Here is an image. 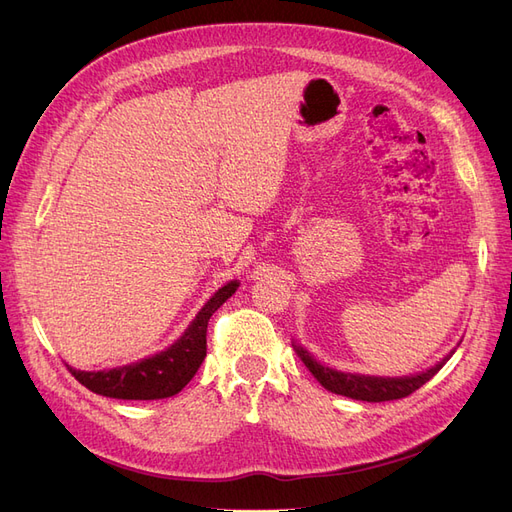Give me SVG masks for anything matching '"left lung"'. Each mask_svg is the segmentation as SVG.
<instances>
[{
  "instance_id": "left-lung-1",
  "label": "left lung",
  "mask_w": 512,
  "mask_h": 512,
  "mask_svg": "<svg viewBox=\"0 0 512 512\" xmlns=\"http://www.w3.org/2000/svg\"><path fill=\"white\" fill-rule=\"evenodd\" d=\"M294 352L301 356V361L307 365L309 371H312L314 378L331 393L344 395L350 399H361V401H393V399L408 397L416 389H421L425 382H429L433 376L438 374L442 365L451 359L455 350L436 367L423 371V374L406 376V378H374V376L342 374V371H335L331 367L320 365L316 359H312V354L303 350L301 346H294Z\"/></svg>"
}]
</instances>
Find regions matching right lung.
Masks as SVG:
<instances>
[{
	"label": "right lung",
	"instance_id": "add662e5",
	"mask_svg": "<svg viewBox=\"0 0 512 512\" xmlns=\"http://www.w3.org/2000/svg\"><path fill=\"white\" fill-rule=\"evenodd\" d=\"M237 282L220 288L207 305L200 309L194 322L181 339L151 359L132 365L115 367L108 371H79L72 369V376L89 391L113 399H164L177 395L198 371L207 356V324L228 297L237 290Z\"/></svg>",
	"mask_w": 512,
	"mask_h": 512
}]
</instances>
